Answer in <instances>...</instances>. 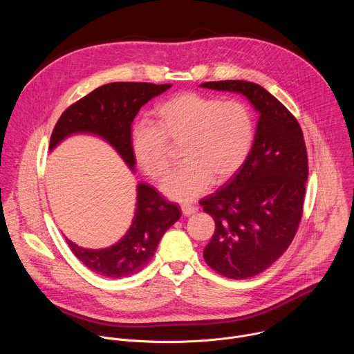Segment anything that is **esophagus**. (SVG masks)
Here are the masks:
<instances>
[{"instance_id": "obj_1", "label": "esophagus", "mask_w": 354, "mask_h": 354, "mask_svg": "<svg viewBox=\"0 0 354 354\" xmlns=\"http://www.w3.org/2000/svg\"><path fill=\"white\" fill-rule=\"evenodd\" d=\"M182 213H183V216H192V214H194L196 212H197V209L194 207V206H192V205H182Z\"/></svg>"}]
</instances>
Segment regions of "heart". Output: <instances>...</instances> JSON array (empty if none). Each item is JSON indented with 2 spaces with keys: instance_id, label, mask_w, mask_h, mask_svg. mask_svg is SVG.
<instances>
[{
  "instance_id": "1",
  "label": "heart",
  "mask_w": 354,
  "mask_h": 354,
  "mask_svg": "<svg viewBox=\"0 0 354 354\" xmlns=\"http://www.w3.org/2000/svg\"><path fill=\"white\" fill-rule=\"evenodd\" d=\"M255 140V122L239 100L185 92L156 108L153 124L131 131V151L140 169L160 180L169 169V147H180L183 165L169 174L161 190L169 198L190 201L210 183L230 180L245 164Z\"/></svg>"
}]
</instances>
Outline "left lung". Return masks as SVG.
<instances>
[{
  "label": "left lung",
  "instance_id": "8db88e82",
  "mask_svg": "<svg viewBox=\"0 0 354 354\" xmlns=\"http://www.w3.org/2000/svg\"><path fill=\"white\" fill-rule=\"evenodd\" d=\"M243 95L259 113L254 145L241 169L200 205L216 223L206 263L243 280L273 265L290 246L308 179L304 136L290 111L263 86L239 80L200 84Z\"/></svg>",
  "mask_w": 354,
  "mask_h": 354
}]
</instances>
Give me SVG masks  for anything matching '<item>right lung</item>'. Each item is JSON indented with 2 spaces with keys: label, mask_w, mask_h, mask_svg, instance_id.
I'll use <instances>...</instances> for the list:
<instances>
[{
  "label": "right lung",
  "mask_w": 354,
  "mask_h": 354,
  "mask_svg": "<svg viewBox=\"0 0 354 354\" xmlns=\"http://www.w3.org/2000/svg\"><path fill=\"white\" fill-rule=\"evenodd\" d=\"M171 84L112 82L93 89L64 111L50 137L52 151L64 138L88 133L108 141L130 169L136 160L131 151V123L148 100L169 89ZM179 205L165 200L153 186L137 185L133 223L126 235L104 249H86L67 239L73 254L93 273L122 279L140 272L154 257L168 228L179 218Z\"/></svg>",
  "instance_id": "1"
}]
</instances>
